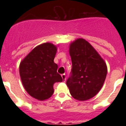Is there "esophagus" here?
I'll use <instances>...</instances> for the list:
<instances>
[{"label": "esophagus", "instance_id": "obj_1", "mask_svg": "<svg viewBox=\"0 0 126 126\" xmlns=\"http://www.w3.org/2000/svg\"><path fill=\"white\" fill-rule=\"evenodd\" d=\"M61 76H62V79H63V80H64V81H65V79H66V76H65V74H63L61 75Z\"/></svg>", "mask_w": 126, "mask_h": 126}]
</instances>
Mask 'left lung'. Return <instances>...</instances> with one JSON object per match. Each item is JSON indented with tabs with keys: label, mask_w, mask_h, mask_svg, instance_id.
Masks as SVG:
<instances>
[{
	"label": "left lung",
	"mask_w": 126,
	"mask_h": 126,
	"mask_svg": "<svg viewBox=\"0 0 126 126\" xmlns=\"http://www.w3.org/2000/svg\"><path fill=\"white\" fill-rule=\"evenodd\" d=\"M71 74L66 81L71 94L78 100L92 98L102 88L107 73L106 63L90 43L79 38L69 46Z\"/></svg>",
	"instance_id": "left-lung-1"
}]
</instances>
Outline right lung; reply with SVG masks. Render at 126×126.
Instances as JSON below:
<instances>
[{
  "mask_svg": "<svg viewBox=\"0 0 126 126\" xmlns=\"http://www.w3.org/2000/svg\"><path fill=\"white\" fill-rule=\"evenodd\" d=\"M56 52L55 45L43 43L33 48L20 63L23 86L30 96L38 100L51 97L54 83L63 81L57 72V64L53 62Z\"/></svg>",
  "mask_w": 126,
  "mask_h": 126,
  "instance_id": "1",
  "label": "right lung"
}]
</instances>
